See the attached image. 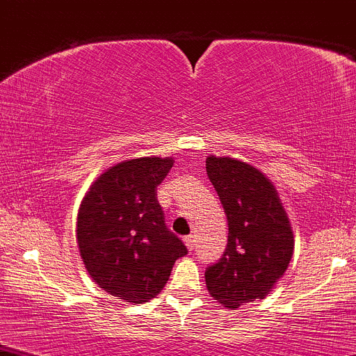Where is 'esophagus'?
<instances>
[{
  "instance_id": "34e87169",
  "label": "esophagus",
  "mask_w": 356,
  "mask_h": 356,
  "mask_svg": "<svg viewBox=\"0 0 356 356\" xmlns=\"http://www.w3.org/2000/svg\"><path fill=\"white\" fill-rule=\"evenodd\" d=\"M184 241H186L188 251L195 250V235H187L186 238H184Z\"/></svg>"
}]
</instances>
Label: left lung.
Masks as SVG:
<instances>
[{
    "label": "left lung",
    "instance_id": "8db88e82",
    "mask_svg": "<svg viewBox=\"0 0 356 356\" xmlns=\"http://www.w3.org/2000/svg\"><path fill=\"white\" fill-rule=\"evenodd\" d=\"M207 174L228 220L222 258L205 271L209 294L228 309L264 299L286 273L294 236L276 188L261 170L233 157H207Z\"/></svg>",
    "mask_w": 356,
    "mask_h": 356
}]
</instances>
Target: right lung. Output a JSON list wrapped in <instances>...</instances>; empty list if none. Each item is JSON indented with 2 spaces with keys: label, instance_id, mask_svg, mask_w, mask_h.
Returning a JSON list of instances; mask_svg holds the SVG:
<instances>
[{
  "label": "right lung",
  "instance_id": "right-lung-1",
  "mask_svg": "<svg viewBox=\"0 0 356 356\" xmlns=\"http://www.w3.org/2000/svg\"><path fill=\"white\" fill-rule=\"evenodd\" d=\"M172 157H139L103 172L83 197L77 217L80 256L93 282L116 299L143 304L169 281L187 254L165 225L157 186Z\"/></svg>",
  "mask_w": 356,
  "mask_h": 356
}]
</instances>
